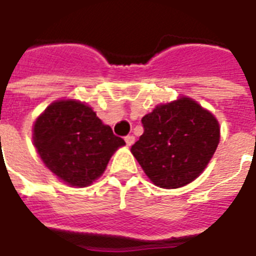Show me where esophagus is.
Listing matches in <instances>:
<instances>
[{
    "instance_id": "esophagus-1",
    "label": "esophagus",
    "mask_w": 256,
    "mask_h": 256,
    "mask_svg": "<svg viewBox=\"0 0 256 256\" xmlns=\"http://www.w3.org/2000/svg\"><path fill=\"white\" fill-rule=\"evenodd\" d=\"M124 142H126V144H128V146H132V144L136 142V138H134L132 136H124Z\"/></svg>"
}]
</instances>
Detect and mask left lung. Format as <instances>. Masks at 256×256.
<instances>
[{
	"mask_svg": "<svg viewBox=\"0 0 256 256\" xmlns=\"http://www.w3.org/2000/svg\"><path fill=\"white\" fill-rule=\"evenodd\" d=\"M142 124L144 132L132 146V154L162 188H178L198 178L220 140L214 114L188 96L158 104Z\"/></svg>",
	"mask_w": 256,
	"mask_h": 256,
	"instance_id": "1",
	"label": "left lung"
}]
</instances>
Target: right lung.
<instances>
[{"mask_svg": "<svg viewBox=\"0 0 256 256\" xmlns=\"http://www.w3.org/2000/svg\"><path fill=\"white\" fill-rule=\"evenodd\" d=\"M33 144L46 168L73 187L90 186L126 144L88 104L77 100L50 104L34 122Z\"/></svg>", "mask_w": 256, "mask_h": 256, "instance_id": "obj_1", "label": "right lung"}]
</instances>
